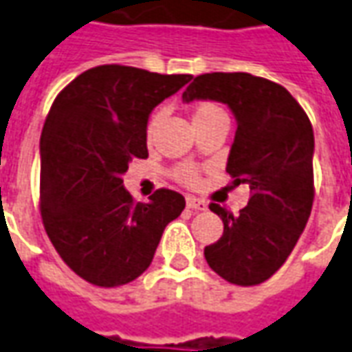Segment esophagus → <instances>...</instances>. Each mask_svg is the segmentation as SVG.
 <instances>
[{
    "label": "esophagus",
    "instance_id": "34e87169",
    "mask_svg": "<svg viewBox=\"0 0 352 352\" xmlns=\"http://www.w3.org/2000/svg\"><path fill=\"white\" fill-rule=\"evenodd\" d=\"M186 206L190 208V210H195V212H200V210H206L208 204L204 200L196 198V196H186Z\"/></svg>",
    "mask_w": 352,
    "mask_h": 352
}]
</instances>
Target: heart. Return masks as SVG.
<instances>
[{
  "label": "heart",
  "mask_w": 352,
  "mask_h": 352,
  "mask_svg": "<svg viewBox=\"0 0 352 352\" xmlns=\"http://www.w3.org/2000/svg\"><path fill=\"white\" fill-rule=\"evenodd\" d=\"M164 116V111L162 109H156L150 119H148V123H146V140L150 142L152 140V136L156 133V126L160 123V119ZM217 117H227L226 111L221 109V107L214 104V102H198L195 106V111H192V119H195V125L198 123H206V121H212V119H217ZM173 173L175 177L181 181V183H185V185H196L198 183V179H200V173H198V167L190 166V164H183V166H177L173 169Z\"/></svg>",
  "instance_id": "1"
}]
</instances>
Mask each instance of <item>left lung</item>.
<instances>
[{
	"instance_id": "1",
	"label": "left lung",
	"mask_w": 352,
	"mask_h": 352,
	"mask_svg": "<svg viewBox=\"0 0 352 352\" xmlns=\"http://www.w3.org/2000/svg\"><path fill=\"white\" fill-rule=\"evenodd\" d=\"M183 100H216L235 113L227 173L235 185L250 186V198L239 216L210 204L223 221V235L204 248V256L229 283L260 285L285 264L312 212L310 119L283 86L248 73L198 75Z\"/></svg>"
}]
</instances>
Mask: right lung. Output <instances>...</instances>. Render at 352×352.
Wrapping results in <instances>:
<instances>
[{
	"mask_svg": "<svg viewBox=\"0 0 352 352\" xmlns=\"http://www.w3.org/2000/svg\"><path fill=\"white\" fill-rule=\"evenodd\" d=\"M190 75L126 65L88 69L57 94L40 138V212L57 254L96 287L126 285L152 264L185 198L157 188L136 202L123 186L129 162L148 157L152 109Z\"/></svg>",
	"mask_w": 352,
	"mask_h": 352,
	"instance_id": "right-lung-1",
	"label": "right lung"
}]
</instances>
